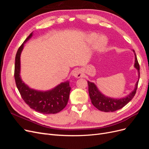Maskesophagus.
<instances>
[{
  "label": "esophagus",
  "instance_id": "1",
  "mask_svg": "<svg viewBox=\"0 0 149 149\" xmlns=\"http://www.w3.org/2000/svg\"><path fill=\"white\" fill-rule=\"evenodd\" d=\"M72 76L76 78H79L83 77V74L82 73L81 70L79 69H77L73 72V73H72Z\"/></svg>",
  "mask_w": 149,
  "mask_h": 149
}]
</instances>
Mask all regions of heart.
I'll return each mask as SVG.
<instances>
[{
	"mask_svg": "<svg viewBox=\"0 0 149 149\" xmlns=\"http://www.w3.org/2000/svg\"><path fill=\"white\" fill-rule=\"evenodd\" d=\"M97 37V35L96 33H91L88 36V39L89 41H93ZM107 40L105 38L102 37H98L96 40L95 42V47L97 50H102L107 45Z\"/></svg>",
	"mask_w": 149,
	"mask_h": 149,
	"instance_id": "b5f03b06",
	"label": "heart"
}]
</instances>
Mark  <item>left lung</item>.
I'll return each mask as SVG.
<instances>
[{
    "label": "left lung",
    "mask_w": 149,
    "mask_h": 149,
    "mask_svg": "<svg viewBox=\"0 0 149 149\" xmlns=\"http://www.w3.org/2000/svg\"><path fill=\"white\" fill-rule=\"evenodd\" d=\"M135 55V63L134 67L137 70L139 79L140 77V66L137 61V58L135 51L133 50ZM139 79L135 85L133 91L127 96L121 98H112L106 96L102 94L98 89L96 84L94 83L88 81L89 95L91 100V102L94 107L97 109L103 112H114L119 110L125 106L127 104L132 100V99L136 94Z\"/></svg>",
    "instance_id": "left-lung-1"
}]
</instances>
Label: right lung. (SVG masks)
I'll list each match as a JSON object with an SVG mask.
<instances>
[{
  "label": "right lung",
  "instance_id": "add662e5",
  "mask_svg": "<svg viewBox=\"0 0 149 149\" xmlns=\"http://www.w3.org/2000/svg\"><path fill=\"white\" fill-rule=\"evenodd\" d=\"M32 35L33 32L22 44L16 54L14 71L16 86L22 99L31 109L44 114H56L63 109L68 101L71 90L68 81L61 83L50 90L43 91L30 88L21 79L20 74L21 53L24 44Z\"/></svg>",
  "mask_w": 149,
  "mask_h": 149
}]
</instances>
